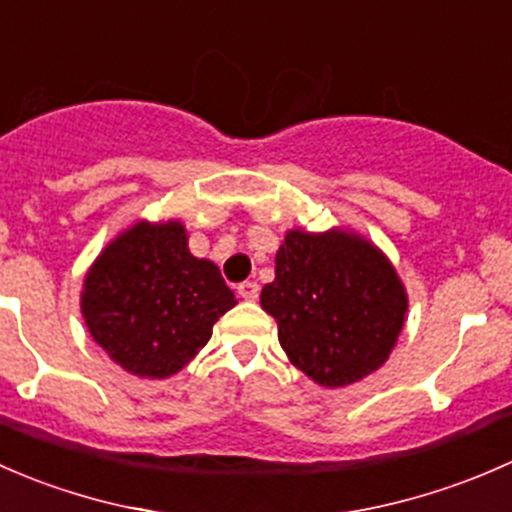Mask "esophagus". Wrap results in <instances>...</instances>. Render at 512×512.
<instances>
[{"label":"esophagus","instance_id":"obj_1","mask_svg":"<svg viewBox=\"0 0 512 512\" xmlns=\"http://www.w3.org/2000/svg\"><path fill=\"white\" fill-rule=\"evenodd\" d=\"M236 291H239V295L244 300H256L258 298V291H261V288H258L256 281H244V283H239V288H236Z\"/></svg>","mask_w":512,"mask_h":512}]
</instances>
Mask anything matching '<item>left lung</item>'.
Returning <instances> with one entry per match:
<instances>
[{"label":"left lung","mask_w":512,"mask_h":512,"mask_svg":"<svg viewBox=\"0 0 512 512\" xmlns=\"http://www.w3.org/2000/svg\"><path fill=\"white\" fill-rule=\"evenodd\" d=\"M261 305L288 360L323 387H345L384 365L404 325L407 293L370 241L347 231H288Z\"/></svg>","instance_id":"8db88e82"}]
</instances>
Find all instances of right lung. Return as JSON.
<instances>
[{"instance_id": "1", "label": "right lung", "mask_w": 512, "mask_h": 512, "mask_svg": "<svg viewBox=\"0 0 512 512\" xmlns=\"http://www.w3.org/2000/svg\"><path fill=\"white\" fill-rule=\"evenodd\" d=\"M236 298L212 261L194 258L179 221H140L86 276L81 310L93 340L138 377L165 379L202 350Z\"/></svg>"}]
</instances>
